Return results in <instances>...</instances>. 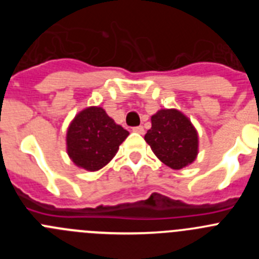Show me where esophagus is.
Wrapping results in <instances>:
<instances>
[{
    "mask_svg": "<svg viewBox=\"0 0 259 259\" xmlns=\"http://www.w3.org/2000/svg\"><path fill=\"white\" fill-rule=\"evenodd\" d=\"M132 131L136 132V134H139V135H144L145 130H144L143 125H139V127H134V128H132Z\"/></svg>",
    "mask_w": 259,
    "mask_h": 259,
    "instance_id": "obj_1",
    "label": "esophagus"
}]
</instances>
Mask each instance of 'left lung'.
<instances>
[{
	"mask_svg": "<svg viewBox=\"0 0 259 259\" xmlns=\"http://www.w3.org/2000/svg\"><path fill=\"white\" fill-rule=\"evenodd\" d=\"M145 141L162 163L182 170L196 161L198 132L191 119L176 109H161L152 115Z\"/></svg>",
	"mask_w": 259,
	"mask_h": 259,
	"instance_id": "left-lung-1",
	"label": "left lung"
}]
</instances>
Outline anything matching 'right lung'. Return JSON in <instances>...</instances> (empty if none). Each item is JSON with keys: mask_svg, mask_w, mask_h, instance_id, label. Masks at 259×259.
<instances>
[{"mask_svg": "<svg viewBox=\"0 0 259 259\" xmlns=\"http://www.w3.org/2000/svg\"><path fill=\"white\" fill-rule=\"evenodd\" d=\"M130 132L116 124L102 107L89 106L71 120L66 134L70 159L80 168L98 171L118 153Z\"/></svg>", "mask_w": 259, "mask_h": 259, "instance_id": "obj_1", "label": "right lung"}]
</instances>
